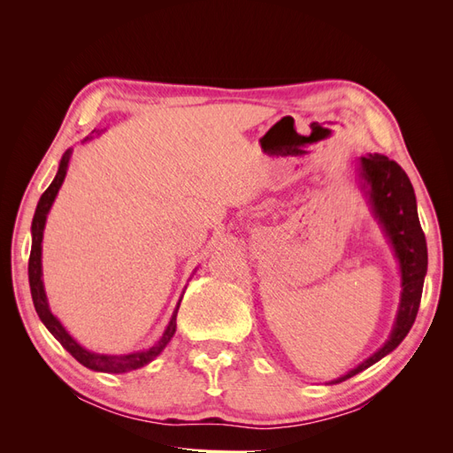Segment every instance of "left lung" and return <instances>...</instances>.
Returning a JSON list of instances; mask_svg holds the SVG:
<instances>
[{
    "mask_svg": "<svg viewBox=\"0 0 453 453\" xmlns=\"http://www.w3.org/2000/svg\"><path fill=\"white\" fill-rule=\"evenodd\" d=\"M361 175L368 187L372 210L386 228L395 255L401 263L403 295L396 325L386 346L357 368H353L351 372L338 378L336 383L359 374L361 370L386 357L389 351L401 344L416 321L421 303L423 278L427 272V243H425V234L419 225L414 187L410 183L406 172L388 157L366 155L361 157Z\"/></svg>",
    "mask_w": 453,
    "mask_h": 453,
    "instance_id": "8db88e82",
    "label": "left lung"
}]
</instances>
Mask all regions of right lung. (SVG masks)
Listing matches in <instances>:
<instances>
[{
	"mask_svg": "<svg viewBox=\"0 0 453 453\" xmlns=\"http://www.w3.org/2000/svg\"><path fill=\"white\" fill-rule=\"evenodd\" d=\"M67 162H70V150L62 157L60 160V168L54 181L49 185V188L45 190L43 195L39 198L37 210L34 215L32 221V251H30V263H28V276H30V289H32V300L35 311L39 315V319L45 323V326L52 333V336L57 338L60 344L70 351L73 357L90 370H98V372H109V374H120V372H128V370H135L142 368L147 363L153 361L157 355H160V351L166 348L168 342L172 340L173 333H175V318H177V310H180V304H177L170 325L166 331H164L162 338L157 342L153 348L143 349V351H135L130 355H100V353H90L85 348H81L77 342L65 333V328L60 325V321L54 318L49 310L47 304V296H45V289H43V281H41V242H43V228H45V221H47V213L50 210V205L57 198L58 188L65 177V170H67Z\"/></svg>",
	"mask_w": 453,
	"mask_h": 453,
	"instance_id": "1",
	"label": "right lung"
}]
</instances>
